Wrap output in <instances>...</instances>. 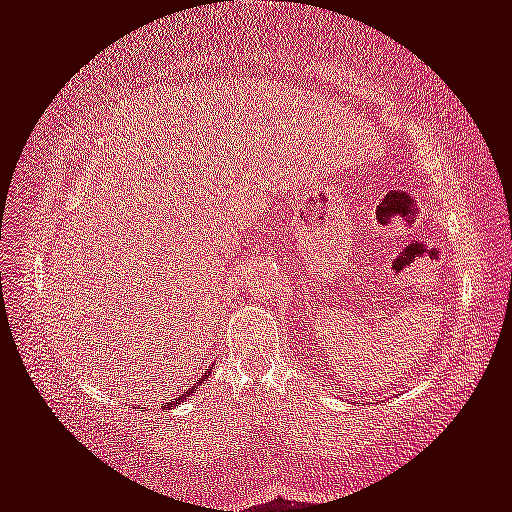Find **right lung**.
Segmentation results:
<instances>
[{"label":"right lung","mask_w":512,"mask_h":512,"mask_svg":"<svg viewBox=\"0 0 512 512\" xmlns=\"http://www.w3.org/2000/svg\"><path fill=\"white\" fill-rule=\"evenodd\" d=\"M207 372H204V375H202V379L200 381H197V384H202V381H207ZM190 393H193V388H188V391H183V395H190ZM183 395H181V398H183ZM181 398H179V402H181ZM179 402H167L165 404V409H170L172 407V404H179Z\"/></svg>","instance_id":"obj_1"}]
</instances>
